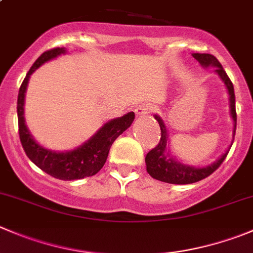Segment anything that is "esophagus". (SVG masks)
<instances>
[{
  "instance_id": "34e87169",
  "label": "esophagus",
  "mask_w": 253,
  "mask_h": 253,
  "mask_svg": "<svg viewBox=\"0 0 253 253\" xmlns=\"http://www.w3.org/2000/svg\"><path fill=\"white\" fill-rule=\"evenodd\" d=\"M151 112V107L148 104H143V105H139L138 108L135 109V115L138 118H143L145 115H148L149 113Z\"/></svg>"
}]
</instances>
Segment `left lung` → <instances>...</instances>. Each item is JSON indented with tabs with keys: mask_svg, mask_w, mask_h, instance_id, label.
Wrapping results in <instances>:
<instances>
[{
	"mask_svg": "<svg viewBox=\"0 0 253 253\" xmlns=\"http://www.w3.org/2000/svg\"><path fill=\"white\" fill-rule=\"evenodd\" d=\"M192 57L196 59L199 63L203 67L208 68V67H213L215 72L218 74L221 81L226 85L227 89L228 98H230V113L232 117L235 126H233V136H235V130H236V107H235V92H233V84L230 81L226 72L223 71L222 66L220 62L217 61L216 57L212 54H208V53H192ZM156 120H158L159 125L161 129V136L160 141L158 145L154 149H151L145 156V164H146V171L149 172L151 177L156 180H160L163 182H168V184H176V185H185V184H194V182L200 181V180L205 179V177L210 176L225 160L227 156L228 150L225 154L221 155L218 160L212 163L211 165H208L205 168H195L191 165L182 164L176 159L172 158L169 154V135H168L167 126H165L164 122L159 115H154ZM232 145V144H231Z\"/></svg>",
	"mask_w": 253,
	"mask_h": 253,
	"instance_id": "8db88e82",
	"label": "left lung"
}]
</instances>
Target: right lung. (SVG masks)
I'll return each instance as SVG.
<instances>
[{
	"mask_svg": "<svg viewBox=\"0 0 253 253\" xmlns=\"http://www.w3.org/2000/svg\"><path fill=\"white\" fill-rule=\"evenodd\" d=\"M66 48H53L42 53L33 63L26 78L21 84L18 99H17V115H18V133L21 144L26 155L33 164L50 176L59 180H79L93 176L97 174L107 161L110 146L115 139L124 133L133 123L135 114L133 112L117 119L109 120L102 128L78 148L69 151H52L41 146L33 139L25 123V94L28 81L33 72L40 68L43 63L57 58L61 54H66Z\"/></svg>",
	"mask_w": 253,
	"mask_h": 253,
	"instance_id": "right-lung-1",
	"label": "right lung"
}]
</instances>
